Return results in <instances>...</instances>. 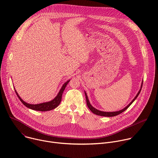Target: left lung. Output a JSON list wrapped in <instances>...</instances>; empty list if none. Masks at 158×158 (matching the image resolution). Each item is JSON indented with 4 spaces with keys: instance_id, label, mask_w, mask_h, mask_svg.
Segmentation results:
<instances>
[{
    "instance_id": "8db88e82",
    "label": "left lung",
    "mask_w": 158,
    "mask_h": 158,
    "mask_svg": "<svg viewBox=\"0 0 158 158\" xmlns=\"http://www.w3.org/2000/svg\"><path fill=\"white\" fill-rule=\"evenodd\" d=\"M142 86H143V83H142V84H141V89H140V90H139V91L138 92V94L136 95V96L134 98V99L131 102V103H130L129 105H127L125 108H124L123 109H122V110H121L116 111V112H104V111L99 110L95 109L94 107H93L91 105V104H90V102H89V99H88V98H87V96L86 93H85V99H86V102H87V107H89V109L90 110H91L93 112L94 114H96V115L101 116H105V117H113V116H116L119 115V114H120L121 113H122V112H124V110H126L131 105V104L135 101V99H136L138 98V96H139V93H140V92H141V91Z\"/></svg>"
}]
</instances>
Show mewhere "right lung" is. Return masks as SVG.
<instances>
[{"label": "right lung", "instance_id": "right-lung-1", "mask_svg": "<svg viewBox=\"0 0 158 158\" xmlns=\"http://www.w3.org/2000/svg\"><path fill=\"white\" fill-rule=\"evenodd\" d=\"M70 81H67L62 87V88L60 89V91L59 92L57 96L53 99L50 102H44V103H41V104H28L26 102H24L23 100H22L20 96L18 95V94L17 93L16 91L15 90V93L17 94V96H18L19 99H20V101L22 102V104H23L24 105H25L28 108H30L31 109H33V110H39V111H48V110H51L52 109H55L56 107H57L60 101H61V99H62V93L64 91V89L67 85V84L69 83V82Z\"/></svg>", "mask_w": 158, "mask_h": 158}]
</instances>
